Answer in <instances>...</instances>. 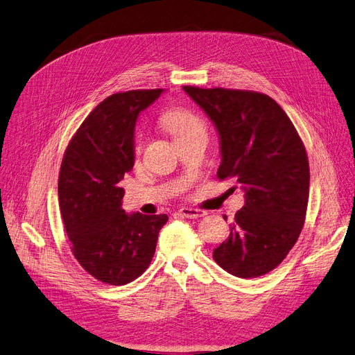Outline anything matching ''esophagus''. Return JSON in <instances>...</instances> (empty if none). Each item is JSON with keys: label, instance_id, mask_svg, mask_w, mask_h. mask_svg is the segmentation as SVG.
I'll list each match as a JSON object with an SVG mask.
<instances>
[{"label": "esophagus", "instance_id": "esophagus-1", "mask_svg": "<svg viewBox=\"0 0 355 355\" xmlns=\"http://www.w3.org/2000/svg\"><path fill=\"white\" fill-rule=\"evenodd\" d=\"M206 214H207L206 210L194 209V207H182V209H179V215H182L184 218H201V216H205Z\"/></svg>", "mask_w": 355, "mask_h": 355}]
</instances>
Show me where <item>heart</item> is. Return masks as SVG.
I'll return each mask as SVG.
<instances>
[{
	"label": "heart",
	"instance_id": "obj_1",
	"mask_svg": "<svg viewBox=\"0 0 355 355\" xmlns=\"http://www.w3.org/2000/svg\"><path fill=\"white\" fill-rule=\"evenodd\" d=\"M164 125L168 130V132L173 136L175 140L185 136L189 131H193L198 127H201L200 121L194 116L193 113L185 109H173L164 114ZM141 146V137H137L136 141V150H140Z\"/></svg>",
	"mask_w": 355,
	"mask_h": 355
}]
</instances>
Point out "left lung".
I'll list each match as a JSON object with an SVG mask.
<instances>
[{
	"label": "left lung",
	"mask_w": 355,
	"mask_h": 355,
	"mask_svg": "<svg viewBox=\"0 0 355 355\" xmlns=\"http://www.w3.org/2000/svg\"><path fill=\"white\" fill-rule=\"evenodd\" d=\"M184 91L219 132L218 178H234L245 191V206L227 241L214 249V260L243 279L269 273L297 242L308 209L309 161L299 132L266 94L197 86Z\"/></svg>",
	"instance_id": "8db88e82"
}]
</instances>
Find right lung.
I'll return each mask as SVG.
<instances>
[{
  "label": "right lung",
  "instance_id": "right-lung-1",
  "mask_svg": "<svg viewBox=\"0 0 355 355\" xmlns=\"http://www.w3.org/2000/svg\"><path fill=\"white\" fill-rule=\"evenodd\" d=\"M162 89L116 92L71 137L58 179L60 209L71 252L95 279L125 285L145 272L168 216L125 214L121 180L134 166V125Z\"/></svg>",
  "mask_w": 355,
  "mask_h": 355
}]
</instances>
